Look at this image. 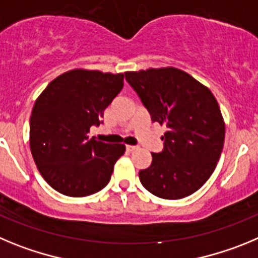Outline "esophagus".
Here are the masks:
<instances>
[{"instance_id":"obj_1","label":"esophagus","mask_w":258,"mask_h":258,"mask_svg":"<svg viewBox=\"0 0 258 258\" xmlns=\"http://www.w3.org/2000/svg\"><path fill=\"white\" fill-rule=\"evenodd\" d=\"M126 149L128 150V152H132V150H136V149H138V146H135V145H127V146H126Z\"/></svg>"}]
</instances>
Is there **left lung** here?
Wrapping results in <instances>:
<instances>
[{
	"label": "left lung",
	"mask_w": 258,
	"mask_h": 258,
	"mask_svg": "<svg viewBox=\"0 0 258 258\" xmlns=\"http://www.w3.org/2000/svg\"><path fill=\"white\" fill-rule=\"evenodd\" d=\"M153 122L166 126L163 150L139 172L148 191L163 199H181L210 178L224 148L225 123L212 92L177 68L126 72Z\"/></svg>",
	"instance_id": "obj_1"
}]
</instances>
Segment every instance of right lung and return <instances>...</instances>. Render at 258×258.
Instances as JSON below:
<instances>
[{
	"label": "right lung",
	"instance_id": "right-lung-1",
	"mask_svg": "<svg viewBox=\"0 0 258 258\" xmlns=\"http://www.w3.org/2000/svg\"><path fill=\"white\" fill-rule=\"evenodd\" d=\"M124 74L73 69L51 81L38 96L29 123L34 163L52 189L86 197L108 185L126 148L89 138L123 87Z\"/></svg>",
	"mask_w": 258,
	"mask_h": 258
}]
</instances>
